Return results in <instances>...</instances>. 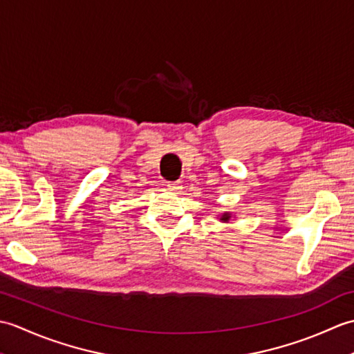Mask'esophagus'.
Returning <instances> with one entry per match:
<instances>
[{"mask_svg":"<svg viewBox=\"0 0 354 354\" xmlns=\"http://www.w3.org/2000/svg\"><path fill=\"white\" fill-rule=\"evenodd\" d=\"M167 187H169V190H171V192H178V190H181V183H179V181L167 183Z\"/></svg>","mask_w":354,"mask_h":354,"instance_id":"34e87169","label":"esophagus"}]
</instances>
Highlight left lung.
Segmentation results:
<instances>
[{
	"label": "left lung",
	"mask_w": 354,
	"mask_h": 354,
	"mask_svg": "<svg viewBox=\"0 0 354 354\" xmlns=\"http://www.w3.org/2000/svg\"><path fill=\"white\" fill-rule=\"evenodd\" d=\"M231 219V213H223L222 216H221V221L222 222H228Z\"/></svg>",
	"instance_id": "8db88e82"
}]
</instances>
